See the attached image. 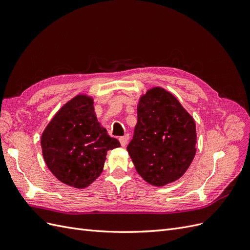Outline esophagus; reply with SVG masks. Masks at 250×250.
<instances>
[{
	"label": "esophagus",
	"mask_w": 250,
	"mask_h": 250,
	"mask_svg": "<svg viewBox=\"0 0 250 250\" xmlns=\"http://www.w3.org/2000/svg\"><path fill=\"white\" fill-rule=\"evenodd\" d=\"M119 140H120V143H121V146L125 147L127 145L128 140H129V134H125L124 137H121Z\"/></svg>",
	"instance_id": "1"
}]
</instances>
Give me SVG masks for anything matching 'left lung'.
Masks as SVG:
<instances>
[{
  "label": "left lung",
  "mask_w": 250,
  "mask_h": 250,
  "mask_svg": "<svg viewBox=\"0 0 250 250\" xmlns=\"http://www.w3.org/2000/svg\"><path fill=\"white\" fill-rule=\"evenodd\" d=\"M195 121L171 93L153 87L140 98L138 123L127 151L148 184L164 187L177 180L196 154Z\"/></svg>",
  "instance_id": "8db88e82"
}]
</instances>
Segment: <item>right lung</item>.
<instances>
[{"instance_id":"obj_1","label":"right lung","mask_w":250,"mask_h":250,"mask_svg":"<svg viewBox=\"0 0 250 250\" xmlns=\"http://www.w3.org/2000/svg\"><path fill=\"white\" fill-rule=\"evenodd\" d=\"M41 144L49 170L76 188H86L99 177L107 151L121 146L98 122L93 98L86 95L74 97L58 110Z\"/></svg>"}]
</instances>
